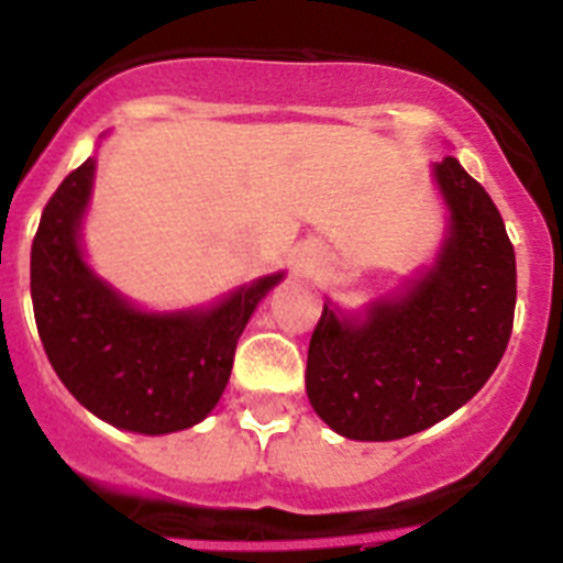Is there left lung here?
I'll list each match as a JSON object with an SVG mask.
<instances>
[{"mask_svg":"<svg viewBox=\"0 0 563 563\" xmlns=\"http://www.w3.org/2000/svg\"><path fill=\"white\" fill-rule=\"evenodd\" d=\"M445 231L429 265L363 310L327 298L307 397L335 434L389 442L462 409L499 366L516 310V253L485 188L456 157L431 163Z\"/></svg>","mask_w":563,"mask_h":563,"instance_id":"left-lung-1","label":"left lung"}]
</instances>
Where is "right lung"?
I'll use <instances>...</instances> for the list:
<instances>
[{
	"instance_id": "1",
	"label": "right lung",
	"mask_w": 563,
	"mask_h": 563,
	"mask_svg": "<svg viewBox=\"0 0 563 563\" xmlns=\"http://www.w3.org/2000/svg\"><path fill=\"white\" fill-rule=\"evenodd\" d=\"M96 166L98 157H87L58 186L33 239L30 296L44 352L98 420L148 437L186 431L220 402L239 335L287 273L258 276L206 305L141 307L87 258Z\"/></svg>"
}]
</instances>
